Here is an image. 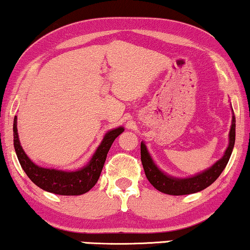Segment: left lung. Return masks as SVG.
<instances>
[{"label": "left lung", "mask_w": 250, "mask_h": 250, "mask_svg": "<svg viewBox=\"0 0 250 250\" xmlns=\"http://www.w3.org/2000/svg\"><path fill=\"white\" fill-rule=\"evenodd\" d=\"M235 143V116L232 109V123L229 132V146L224 152L223 157L217 160L212 166L204 169L203 172L189 176V178H175L164 173L162 169L156 165L152 157L148 153L146 145L144 142L141 143V160L143 164L145 175L151 185L157 190L168 195H188L198 192L208 188L210 185L216 181L218 176L222 174L229 163L230 154Z\"/></svg>", "instance_id": "obj_1"}]
</instances>
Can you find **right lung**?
Here are the masks:
<instances>
[{
    "label": "right lung",
    "instance_id": "add662e5",
    "mask_svg": "<svg viewBox=\"0 0 250 250\" xmlns=\"http://www.w3.org/2000/svg\"><path fill=\"white\" fill-rule=\"evenodd\" d=\"M123 131V127L107 131L90 162L77 170L45 168L34 164L21 145L17 130V116L14 119V146L21 168L34 185L56 195L78 196L87 192L96 185L113 142Z\"/></svg>",
    "mask_w": 250,
    "mask_h": 250
}]
</instances>
